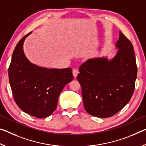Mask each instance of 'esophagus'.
<instances>
[{"instance_id": "1", "label": "esophagus", "mask_w": 146, "mask_h": 146, "mask_svg": "<svg viewBox=\"0 0 146 146\" xmlns=\"http://www.w3.org/2000/svg\"><path fill=\"white\" fill-rule=\"evenodd\" d=\"M78 73H79V71H78V70L77 69H74L73 70V75L74 76V77H76L77 76V75L78 74Z\"/></svg>"}]
</instances>
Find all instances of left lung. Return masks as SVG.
<instances>
[{"label":"left lung","mask_w":146,"mask_h":146,"mask_svg":"<svg viewBox=\"0 0 146 146\" xmlns=\"http://www.w3.org/2000/svg\"><path fill=\"white\" fill-rule=\"evenodd\" d=\"M115 47L119 50L110 60L89 59L79 68L77 80L84 108L94 116H112L128 103L134 93L137 66L133 46L120 31Z\"/></svg>","instance_id":"obj_1"}]
</instances>
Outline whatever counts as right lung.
Instances as JSON below:
<instances>
[{
    "label": "right lung",
    "mask_w": 146,
    "mask_h": 146,
    "mask_svg": "<svg viewBox=\"0 0 146 146\" xmlns=\"http://www.w3.org/2000/svg\"><path fill=\"white\" fill-rule=\"evenodd\" d=\"M25 36L13 50L8 69L13 99L23 112L38 118L48 117L56 110L58 97L73 79L72 69H47L31 63L23 51Z\"/></svg>",
    "instance_id": "obj_1"
}]
</instances>
